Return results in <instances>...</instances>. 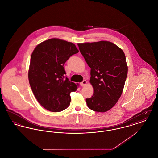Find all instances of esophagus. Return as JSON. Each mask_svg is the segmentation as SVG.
Masks as SVG:
<instances>
[{"mask_svg":"<svg viewBox=\"0 0 158 158\" xmlns=\"http://www.w3.org/2000/svg\"><path fill=\"white\" fill-rule=\"evenodd\" d=\"M86 83H87L86 81V80H83L82 82L81 83V86H85L86 85Z\"/></svg>","mask_w":158,"mask_h":158,"instance_id":"esophagus-1","label":"esophagus"}]
</instances>
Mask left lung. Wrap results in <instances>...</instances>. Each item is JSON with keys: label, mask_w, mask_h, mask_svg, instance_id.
I'll use <instances>...</instances> for the list:
<instances>
[{"label": "left lung", "mask_w": 158, "mask_h": 158, "mask_svg": "<svg viewBox=\"0 0 158 158\" xmlns=\"http://www.w3.org/2000/svg\"><path fill=\"white\" fill-rule=\"evenodd\" d=\"M90 67L94 94L86 99L90 110L105 113L116 104L123 93L128 72L125 54L113 43L100 41L78 43Z\"/></svg>", "instance_id": "8db88e82"}]
</instances>
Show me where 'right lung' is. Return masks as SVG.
<instances>
[{"label":"right lung","mask_w":158,"mask_h":158,"mask_svg":"<svg viewBox=\"0 0 158 158\" xmlns=\"http://www.w3.org/2000/svg\"><path fill=\"white\" fill-rule=\"evenodd\" d=\"M79 52L75 44L53 38L38 44L31 56L28 80L38 102L52 112H60L70 105V94L79 84L64 79V64Z\"/></svg>","instance_id":"right-lung-1"}]
</instances>
